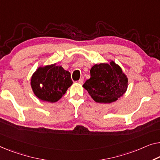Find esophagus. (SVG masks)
Listing matches in <instances>:
<instances>
[{
    "instance_id": "1",
    "label": "esophagus",
    "mask_w": 160,
    "mask_h": 160,
    "mask_svg": "<svg viewBox=\"0 0 160 160\" xmlns=\"http://www.w3.org/2000/svg\"><path fill=\"white\" fill-rule=\"evenodd\" d=\"M83 81H84V78H81L79 80H78V82H79L80 84H82V83H83Z\"/></svg>"
}]
</instances>
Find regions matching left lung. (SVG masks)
I'll return each mask as SVG.
<instances>
[{
	"label": "left lung",
	"instance_id": "obj_1",
	"mask_svg": "<svg viewBox=\"0 0 160 160\" xmlns=\"http://www.w3.org/2000/svg\"><path fill=\"white\" fill-rule=\"evenodd\" d=\"M127 85L128 79L121 68L112 61L92 66L90 78L82 87L97 103H110L125 93Z\"/></svg>",
	"mask_w": 160,
	"mask_h": 160
}]
</instances>
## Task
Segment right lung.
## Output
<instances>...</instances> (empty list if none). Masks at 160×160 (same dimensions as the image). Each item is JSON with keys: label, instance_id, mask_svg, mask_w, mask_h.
I'll return each mask as SVG.
<instances>
[{"label": "right lung", "instance_id": "obj_1", "mask_svg": "<svg viewBox=\"0 0 160 160\" xmlns=\"http://www.w3.org/2000/svg\"><path fill=\"white\" fill-rule=\"evenodd\" d=\"M72 84L70 72L55 64L40 67L31 80L33 91L37 98L44 101L54 103L65 94Z\"/></svg>", "mask_w": 160, "mask_h": 160}]
</instances>
